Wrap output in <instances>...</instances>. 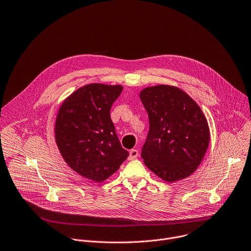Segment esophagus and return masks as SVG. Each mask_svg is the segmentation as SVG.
Returning a JSON list of instances; mask_svg holds the SVG:
<instances>
[{
	"label": "esophagus",
	"mask_w": 251,
	"mask_h": 251,
	"mask_svg": "<svg viewBox=\"0 0 251 251\" xmlns=\"http://www.w3.org/2000/svg\"><path fill=\"white\" fill-rule=\"evenodd\" d=\"M138 155H139V151H138V150H135V149H133V150H131L130 151V154H129V159L130 160H132V159H135L136 157H138Z\"/></svg>",
	"instance_id": "esophagus-1"
}]
</instances>
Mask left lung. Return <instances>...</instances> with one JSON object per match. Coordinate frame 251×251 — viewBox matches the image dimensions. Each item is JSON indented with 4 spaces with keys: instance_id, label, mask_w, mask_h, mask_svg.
I'll return each mask as SVG.
<instances>
[{
    "instance_id": "obj_1",
    "label": "left lung",
    "mask_w": 251,
    "mask_h": 251,
    "mask_svg": "<svg viewBox=\"0 0 251 251\" xmlns=\"http://www.w3.org/2000/svg\"><path fill=\"white\" fill-rule=\"evenodd\" d=\"M150 129L141 156L161 179L175 182L196 171L209 146L206 118L198 104L176 87L156 86L140 94Z\"/></svg>"
}]
</instances>
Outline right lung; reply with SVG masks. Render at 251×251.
Listing matches in <instances>:
<instances>
[{"instance_id": "right-lung-1", "label": "right lung", "mask_w": 251, "mask_h": 251, "mask_svg": "<svg viewBox=\"0 0 251 251\" xmlns=\"http://www.w3.org/2000/svg\"><path fill=\"white\" fill-rule=\"evenodd\" d=\"M121 86L92 83L71 95L60 107L55 138L66 162L79 176L101 182L128 157L110 117Z\"/></svg>"}]
</instances>
